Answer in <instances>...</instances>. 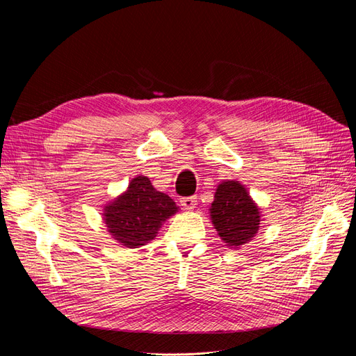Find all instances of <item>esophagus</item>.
Listing matches in <instances>:
<instances>
[{"instance_id":"1","label":"esophagus","mask_w":356,"mask_h":356,"mask_svg":"<svg viewBox=\"0 0 356 356\" xmlns=\"http://www.w3.org/2000/svg\"><path fill=\"white\" fill-rule=\"evenodd\" d=\"M196 203H197V200H196V196H191V197H183V199L180 200V204H181V207H183V209H186V211L195 209V208H196Z\"/></svg>"}]
</instances>
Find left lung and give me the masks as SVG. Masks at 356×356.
<instances>
[{"mask_svg": "<svg viewBox=\"0 0 356 356\" xmlns=\"http://www.w3.org/2000/svg\"><path fill=\"white\" fill-rule=\"evenodd\" d=\"M209 213L220 239L234 250L254 239L263 220L259 207L238 180H223L218 184Z\"/></svg>", "mask_w": 356, "mask_h": 356, "instance_id": "1", "label": "left lung"}]
</instances>
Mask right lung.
I'll return each mask as SVG.
<instances>
[{
  "instance_id": "right-lung-1",
  "label": "right lung",
  "mask_w": 356,
  "mask_h": 356,
  "mask_svg": "<svg viewBox=\"0 0 356 356\" xmlns=\"http://www.w3.org/2000/svg\"><path fill=\"white\" fill-rule=\"evenodd\" d=\"M102 212L109 235L125 248H138L157 236L179 207L170 196L159 192L147 176L140 175L128 183L125 192L108 202Z\"/></svg>"
}]
</instances>
